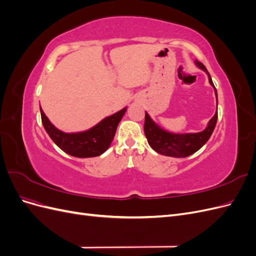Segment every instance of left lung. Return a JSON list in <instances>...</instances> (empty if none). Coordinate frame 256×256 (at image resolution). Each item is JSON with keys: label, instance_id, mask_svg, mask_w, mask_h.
Here are the masks:
<instances>
[{"label": "left lung", "instance_id": "1", "mask_svg": "<svg viewBox=\"0 0 256 256\" xmlns=\"http://www.w3.org/2000/svg\"><path fill=\"white\" fill-rule=\"evenodd\" d=\"M194 64L200 69L205 72L208 76L209 83L214 88L216 106H218V94H216V90L214 88L210 74H209L206 67L202 63L196 60ZM216 120H218V112L216 111L212 118L208 122L206 128L203 131L194 134H174L160 127L158 124L152 120L150 114L145 112L144 132L147 142H148L150 146L154 152L168 157L184 158L194 154L200 147H203L206 144V142L209 140V138L212 136L214 132Z\"/></svg>", "mask_w": 256, "mask_h": 256}]
</instances>
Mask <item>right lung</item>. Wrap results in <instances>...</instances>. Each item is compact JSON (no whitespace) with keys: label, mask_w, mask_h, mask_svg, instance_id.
Segmentation results:
<instances>
[{"label":"right lung","mask_w":256,"mask_h":256,"mask_svg":"<svg viewBox=\"0 0 256 256\" xmlns=\"http://www.w3.org/2000/svg\"><path fill=\"white\" fill-rule=\"evenodd\" d=\"M127 106L100 120L97 125L80 132L67 134L58 129L40 108L42 122L52 141L66 154L76 158H90L102 154L109 148Z\"/></svg>","instance_id":"right-lung-1"}]
</instances>
